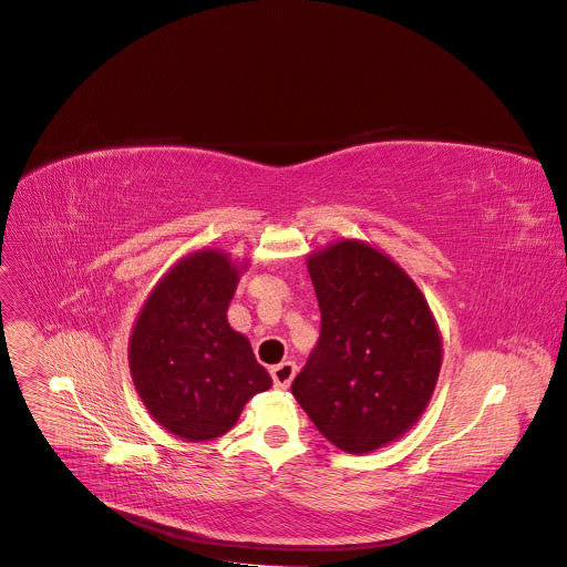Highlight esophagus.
<instances>
[{
	"instance_id": "34e87169",
	"label": "esophagus",
	"mask_w": 567,
	"mask_h": 567,
	"mask_svg": "<svg viewBox=\"0 0 567 567\" xmlns=\"http://www.w3.org/2000/svg\"><path fill=\"white\" fill-rule=\"evenodd\" d=\"M293 374H296V365H293L291 361H282V363H278V365L271 368L274 385H276V389H280V391H287V389H289V383H291Z\"/></svg>"
}]
</instances>
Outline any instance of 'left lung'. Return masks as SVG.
Listing matches in <instances>:
<instances>
[{"mask_svg":"<svg viewBox=\"0 0 567 567\" xmlns=\"http://www.w3.org/2000/svg\"><path fill=\"white\" fill-rule=\"evenodd\" d=\"M308 271L321 333L291 395L340 451L372 453L427 409L443 359L439 326L404 268L365 241L308 255Z\"/></svg>","mask_w":567,"mask_h":567,"instance_id":"8db88e82","label":"left lung"}]
</instances>
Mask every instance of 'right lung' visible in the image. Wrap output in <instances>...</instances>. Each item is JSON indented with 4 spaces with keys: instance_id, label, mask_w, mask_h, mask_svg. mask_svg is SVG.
I'll return each instance as SVG.
<instances>
[{
    "instance_id": "add662e5",
    "label": "right lung",
    "mask_w": 567,
    "mask_h": 567,
    "mask_svg": "<svg viewBox=\"0 0 567 567\" xmlns=\"http://www.w3.org/2000/svg\"><path fill=\"white\" fill-rule=\"evenodd\" d=\"M248 261L202 248L148 291L128 340L135 391L152 419L186 441L229 432L246 402L274 385L227 308Z\"/></svg>"
}]
</instances>
